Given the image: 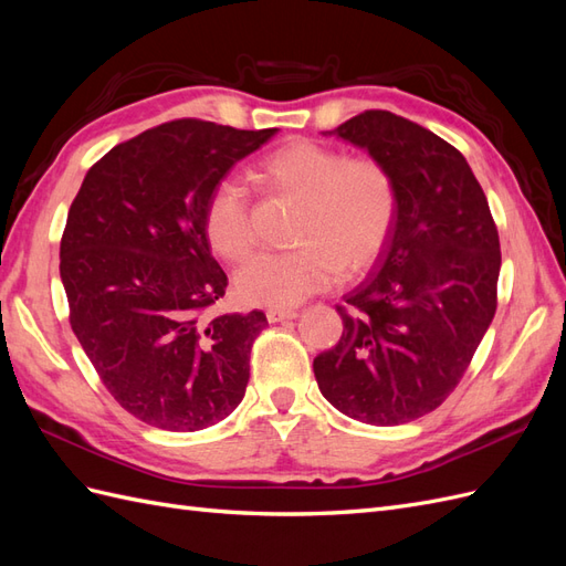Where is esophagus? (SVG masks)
<instances>
[{
	"instance_id": "esophagus-1",
	"label": "esophagus",
	"mask_w": 566,
	"mask_h": 566,
	"mask_svg": "<svg viewBox=\"0 0 566 566\" xmlns=\"http://www.w3.org/2000/svg\"><path fill=\"white\" fill-rule=\"evenodd\" d=\"M300 314L295 310H269L266 312V321L269 323H281V321H290V318H297Z\"/></svg>"
}]
</instances>
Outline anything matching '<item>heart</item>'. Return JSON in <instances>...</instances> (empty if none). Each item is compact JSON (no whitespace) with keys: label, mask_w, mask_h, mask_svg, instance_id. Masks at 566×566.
I'll return each mask as SVG.
<instances>
[{"label":"heart","mask_w":566,"mask_h":566,"mask_svg":"<svg viewBox=\"0 0 566 566\" xmlns=\"http://www.w3.org/2000/svg\"><path fill=\"white\" fill-rule=\"evenodd\" d=\"M269 193L300 200L293 252L256 254L235 271L238 300L252 306H295L368 271L382 254L394 219L397 186L375 158H347L333 146L290 139L250 169ZM205 233L224 260H243L254 248L252 208L243 184L221 179L205 202Z\"/></svg>","instance_id":"obj_1"}]
</instances>
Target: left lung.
<instances>
[{
  "instance_id": "8db88e82",
  "label": "left lung",
  "mask_w": 566,
  "mask_h": 566,
  "mask_svg": "<svg viewBox=\"0 0 566 566\" xmlns=\"http://www.w3.org/2000/svg\"><path fill=\"white\" fill-rule=\"evenodd\" d=\"M368 150L397 186V219L380 262L337 306L339 342L314 358L339 413L403 424L447 401L495 314L499 229L462 153L389 111L333 132Z\"/></svg>"
}]
</instances>
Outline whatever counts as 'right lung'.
Instances as JSON below:
<instances>
[{
	"instance_id": "1",
	"label": "right lung",
	"mask_w": 566,
	"mask_h": 566,
	"mask_svg": "<svg viewBox=\"0 0 566 566\" xmlns=\"http://www.w3.org/2000/svg\"><path fill=\"white\" fill-rule=\"evenodd\" d=\"M279 129L172 119L117 144L84 177L61 238L71 325L127 413L196 432L243 401L262 312L210 318L227 273L210 252L205 202Z\"/></svg>"
}]
</instances>
